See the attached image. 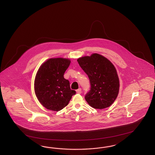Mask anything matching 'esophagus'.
<instances>
[{"mask_svg":"<svg viewBox=\"0 0 155 155\" xmlns=\"http://www.w3.org/2000/svg\"><path fill=\"white\" fill-rule=\"evenodd\" d=\"M76 92H77L78 94H81V93H82V90H81V88H80V89H77L76 90Z\"/></svg>","mask_w":155,"mask_h":155,"instance_id":"esophagus-1","label":"esophagus"}]
</instances>
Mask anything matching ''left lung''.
I'll return each instance as SVG.
<instances>
[{
  "label": "left lung",
  "instance_id": "8db88e82",
  "mask_svg": "<svg viewBox=\"0 0 155 155\" xmlns=\"http://www.w3.org/2000/svg\"><path fill=\"white\" fill-rule=\"evenodd\" d=\"M77 61L87 75L90 90L84 98L90 106L103 109L113 104L119 90V80L113 64L97 53L82 57Z\"/></svg>",
  "mask_w": 155,
  "mask_h": 155
}]
</instances>
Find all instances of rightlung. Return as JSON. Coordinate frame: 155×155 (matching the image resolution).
<instances>
[{"label": "right lung", "mask_w": 155, "mask_h": 155, "mask_svg": "<svg viewBox=\"0 0 155 155\" xmlns=\"http://www.w3.org/2000/svg\"><path fill=\"white\" fill-rule=\"evenodd\" d=\"M71 61L62 58H51L38 70L35 80V94L44 107L60 111L66 106L75 90H71L69 81L64 77Z\"/></svg>", "instance_id": "obj_1"}]
</instances>
